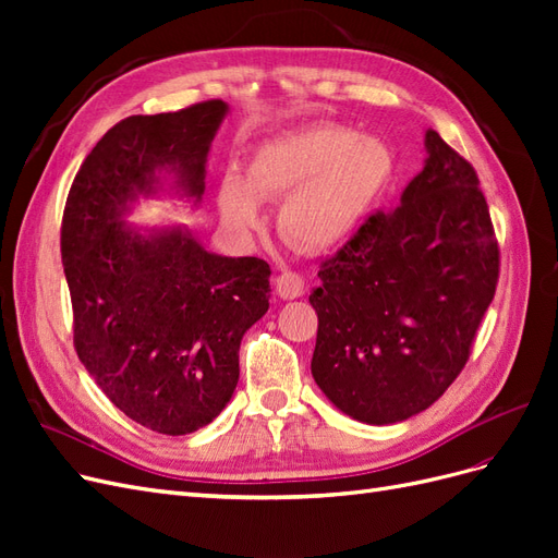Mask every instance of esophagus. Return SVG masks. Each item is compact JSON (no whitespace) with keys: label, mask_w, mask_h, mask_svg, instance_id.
I'll return each mask as SVG.
<instances>
[{"label":"esophagus","mask_w":558,"mask_h":558,"mask_svg":"<svg viewBox=\"0 0 558 558\" xmlns=\"http://www.w3.org/2000/svg\"><path fill=\"white\" fill-rule=\"evenodd\" d=\"M277 293L283 300H295L302 293H305V279H302L298 272H291V269H283V272L275 281Z\"/></svg>","instance_id":"34e87169"}]
</instances>
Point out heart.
<instances>
[{
  "mask_svg": "<svg viewBox=\"0 0 558 558\" xmlns=\"http://www.w3.org/2000/svg\"><path fill=\"white\" fill-rule=\"evenodd\" d=\"M396 179L391 146L344 125H314L260 144L246 174L228 172L218 209L238 234L260 226L258 199L283 197L279 232L307 251L347 242L375 211Z\"/></svg>",
  "mask_w": 558,
  "mask_h": 558,
  "instance_id": "1",
  "label": "heart"
}]
</instances>
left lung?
<instances>
[{
  "mask_svg": "<svg viewBox=\"0 0 558 558\" xmlns=\"http://www.w3.org/2000/svg\"><path fill=\"white\" fill-rule=\"evenodd\" d=\"M428 158L391 211L320 260L312 375L363 424H396L440 398L496 295L500 248L475 167L426 132Z\"/></svg>",
  "mask_w": 558,
  "mask_h": 558,
  "instance_id": "1",
  "label": "left lung"
}]
</instances>
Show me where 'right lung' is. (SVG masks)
<instances>
[{
    "label": "right lung",
    "instance_id": "add662e5",
    "mask_svg": "<svg viewBox=\"0 0 558 558\" xmlns=\"http://www.w3.org/2000/svg\"><path fill=\"white\" fill-rule=\"evenodd\" d=\"M228 105L130 116L83 160L66 195L60 251L74 349L132 421L185 435L221 414L240 379V342L269 307V265L209 253L185 228L142 234L121 221L170 172L193 197Z\"/></svg>",
    "mask_w": 558,
    "mask_h": 558
}]
</instances>
